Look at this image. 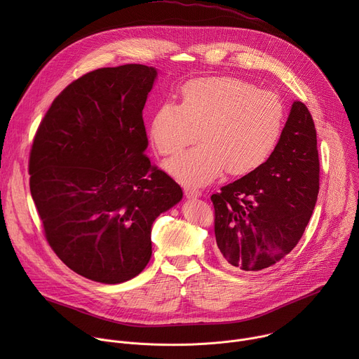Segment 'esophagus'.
I'll return each instance as SVG.
<instances>
[{
	"label": "esophagus",
	"mask_w": 359,
	"mask_h": 359,
	"mask_svg": "<svg viewBox=\"0 0 359 359\" xmlns=\"http://www.w3.org/2000/svg\"><path fill=\"white\" fill-rule=\"evenodd\" d=\"M184 196L187 198H197L201 196V191L198 189L194 187H184Z\"/></svg>",
	"instance_id": "esophagus-1"
}]
</instances>
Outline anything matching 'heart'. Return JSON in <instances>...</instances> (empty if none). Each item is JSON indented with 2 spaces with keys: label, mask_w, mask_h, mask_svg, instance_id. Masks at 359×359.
Listing matches in <instances>:
<instances>
[{
  "label": "heart",
  "mask_w": 359,
  "mask_h": 359,
  "mask_svg": "<svg viewBox=\"0 0 359 359\" xmlns=\"http://www.w3.org/2000/svg\"><path fill=\"white\" fill-rule=\"evenodd\" d=\"M180 105L168 102L153 115L150 139L163 156L203 143L166 163L176 179L208 184L226 169L241 176L262 166L284 126V105L269 90L231 76L200 78L182 88Z\"/></svg>",
  "instance_id": "b5f03b06"
}]
</instances>
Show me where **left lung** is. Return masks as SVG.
I'll return each instance as SVG.
<instances>
[{
	"label": "left lung",
	"instance_id": "8db88e82",
	"mask_svg": "<svg viewBox=\"0 0 359 359\" xmlns=\"http://www.w3.org/2000/svg\"><path fill=\"white\" fill-rule=\"evenodd\" d=\"M318 190L314 121L302 102L294 100L270 158L212 196L222 262L243 273L278 263L302 237Z\"/></svg>",
	"mask_w": 359,
	"mask_h": 359
}]
</instances>
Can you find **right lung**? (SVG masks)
Listing matches in <instances>:
<instances>
[{
    "label": "right lung",
    "mask_w": 359,
    "mask_h": 359,
    "mask_svg": "<svg viewBox=\"0 0 359 359\" xmlns=\"http://www.w3.org/2000/svg\"><path fill=\"white\" fill-rule=\"evenodd\" d=\"M156 68L92 71L53 102L34 137L29 189L45 237L76 274L119 284L151 255V224L183 191L144 155Z\"/></svg>",
    "instance_id": "1"
}]
</instances>
